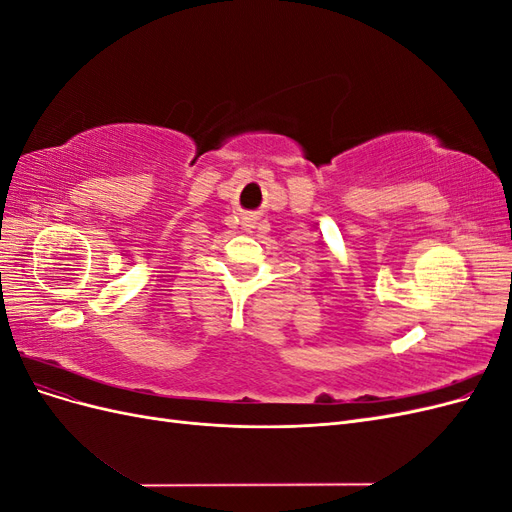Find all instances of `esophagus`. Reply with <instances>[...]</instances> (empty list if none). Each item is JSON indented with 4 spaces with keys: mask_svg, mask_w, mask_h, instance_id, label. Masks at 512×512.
<instances>
[{
    "mask_svg": "<svg viewBox=\"0 0 512 512\" xmlns=\"http://www.w3.org/2000/svg\"><path fill=\"white\" fill-rule=\"evenodd\" d=\"M243 228H247V230L256 228V218H245V220H243Z\"/></svg>",
    "mask_w": 512,
    "mask_h": 512,
    "instance_id": "1",
    "label": "esophagus"
}]
</instances>
